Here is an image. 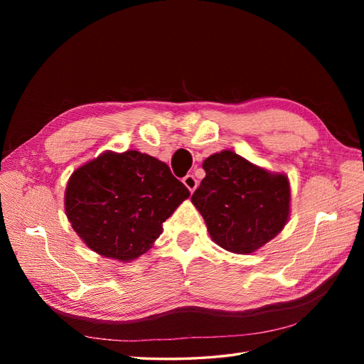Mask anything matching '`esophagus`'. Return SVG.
Masks as SVG:
<instances>
[{
    "mask_svg": "<svg viewBox=\"0 0 364 364\" xmlns=\"http://www.w3.org/2000/svg\"><path fill=\"white\" fill-rule=\"evenodd\" d=\"M182 182H183V185L186 186V188L190 190V193H194V190L197 188V183H199L193 174H186L185 178L182 179Z\"/></svg>",
    "mask_w": 364,
    "mask_h": 364,
    "instance_id": "esophagus-1",
    "label": "esophagus"
}]
</instances>
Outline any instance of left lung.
<instances>
[{
    "label": "left lung",
    "mask_w": 364,
    "mask_h": 364,
    "mask_svg": "<svg viewBox=\"0 0 364 364\" xmlns=\"http://www.w3.org/2000/svg\"><path fill=\"white\" fill-rule=\"evenodd\" d=\"M203 170L191 202L218 246L250 253L279 234L290 213L284 174H272L230 150L206 158Z\"/></svg>",
    "instance_id": "8db88e82"
}]
</instances>
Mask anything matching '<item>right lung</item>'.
I'll return each instance as SVG.
<instances>
[{"label":"right lung","mask_w":364,"mask_h":364,"mask_svg":"<svg viewBox=\"0 0 364 364\" xmlns=\"http://www.w3.org/2000/svg\"><path fill=\"white\" fill-rule=\"evenodd\" d=\"M188 196L167 164L136 150L106 151L73 173L65 211L87 247L130 261L150 249Z\"/></svg>","instance_id":"right-lung-1"}]
</instances>
